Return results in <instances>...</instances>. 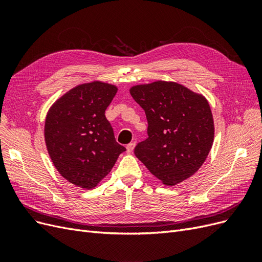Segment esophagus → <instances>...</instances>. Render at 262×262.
Returning <instances> with one entry per match:
<instances>
[{
  "mask_svg": "<svg viewBox=\"0 0 262 262\" xmlns=\"http://www.w3.org/2000/svg\"><path fill=\"white\" fill-rule=\"evenodd\" d=\"M134 146H136V143H130V144L126 145V146H125V148H126V153H128V154L132 153V152H133V148H134Z\"/></svg>",
  "mask_w": 262,
  "mask_h": 262,
  "instance_id": "esophagus-1",
  "label": "esophagus"
}]
</instances>
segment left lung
I'll use <instances>...</instances> for the list:
<instances>
[{"label":"left lung","mask_w":262,"mask_h":262,"mask_svg":"<svg viewBox=\"0 0 262 262\" xmlns=\"http://www.w3.org/2000/svg\"><path fill=\"white\" fill-rule=\"evenodd\" d=\"M130 94L144 109L148 138L134 154L166 186H175L199 170L214 140L209 102L176 82L132 86Z\"/></svg>","instance_id":"obj_1"}]
</instances>
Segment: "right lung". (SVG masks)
<instances>
[{
	"label": "right lung",
	"mask_w": 262,
	"mask_h": 262,
	"mask_svg": "<svg viewBox=\"0 0 262 262\" xmlns=\"http://www.w3.org/2000/svg\"><path fill=\"white\" fill-rule=\"evenodd\" d=\"M113 84H80L55 100L45 121L48 154L71 184L93 189L113 169L125 147L118 144L105 112L117 94Z\"/></svg>",
	"instance_id": "right-lung-1"
}]
</instances>
